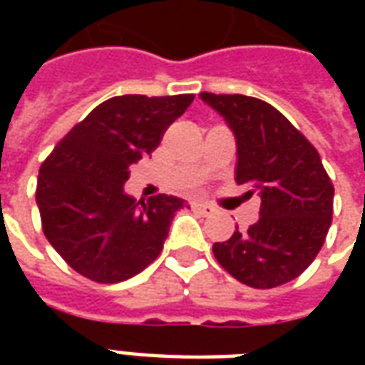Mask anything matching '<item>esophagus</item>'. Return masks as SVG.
Segmentation results:
<instances>
[{
  "mask_svg": "<svg viewBox=\"0 0 365 365\" xmlns=\"http://www.w3.org/2000/svg\"><path fill=\"white\" fill-rule=\"evenodd\" d=\"M191 207H193V209H195L197 213L205 215V217H207V215H211L215 211L213 207L209 205V203H201V201H195V203H193V205H191Z\"/></svg>",
  "mask_w": 365,
  "mask_h": 365,
  "instance_id": "esophagus-1",
  "label": "esophagus"
}]
</instances>
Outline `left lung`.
I'll use <instances>...</instances> for the list:
<instances>
[{"label": "left lung", "instance_id": "1", "mask_svg": "<svg viewBox=\"0 0 365 365\" xmlns=\"http://www.w3.org/2000/svg\"><path fill=\"white\" fill-rule=\"evenodd\" d=\"M237 138L238 185L258 193L260 219L215 242L217 262L235 279L269 289L305 272L324 245L334 187L313 144L275 107L248 96L201 93Z\"/></svg>", "mask_w": 365, "mask_h": 365}]
</instances>
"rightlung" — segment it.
Returning a JSON list of instances; mask_svg holds the SVG:
<instances>
[{"instance_id": "1", "label": "right lung", "mask_w": 365, "mask_h": 365, "mask_svg": "<svg viewBox=\"0 0 365 365\" xmlns=\"http://www.w3.org/2000/svg\"><path fill=\"white\" fill-rule=\"evenodd\" d=\"M193 97H111L43 162L36 205L44 237L78 274L119 283L158 258L174 215L187 203L164 193L136 203L123 185L130 164L156 150Z\"/></svg>"}]
</instances>
